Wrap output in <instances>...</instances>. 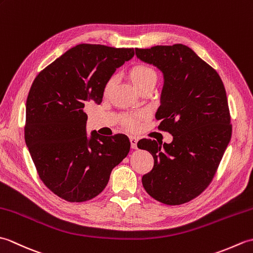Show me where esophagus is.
<instances>
[{
    "label": "esophagus",
    "mask_w": 253,
    "mask_h": 253,
    "mask_svg": "<svg viewBox=\"0 0 253 253\" xmlns=\"http://www.w3.org/2000/svg\"><path fill=\"white\" fill-rule=\"evenodd\" d=\"M129 140H130V144H131V148L132 149H137V143L138 140L135 137H129Z\"/></svg>",
    "instance_id": "obj_1"
}]
</instances>
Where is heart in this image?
Listing matches in <instances>:
<instances>
[{
	"mask_svg": "<svg viewBox=\"0 0 253 253\" xmlns=\"http://www.w3.org/2000/svg\"><path fill=\"white\" fill-rule=\"evenodd\" d=\"M129 76L132 84H135V87L138 90H140L143 85H146L148 84H155L157 83V78H158L157 73H155L154 69L148 65H144V64H137V65L131 67L129 72ZM113 84H114V77H111L106 80L103 88L104 94H107L110 92ZM123 123L124 125H125L127 128H129V129H135L138 125L137 118L130 115H127L124 117Z\"/></svg>",
	"mask_w": 253,
	"mask_h": 253,
	"instance_id": "obj_1",
	"label": "heart"
}]
</instances>
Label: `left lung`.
I'll use <instances>...</instances> for the list:
<instances>
[{
  "label": "left lung",
  "instance_id": "left-lung-1",
  "mask_svg": "<svg viewBox=\"0 0 253 253\" xmlns=\"http://www.w3.org/2000/svg\"><path fill=\"white\" fill-rule=\"evenodd\" d=\"M136 55L163 74L155 118L161 121L160 129L173 136L170 143L138 142L154 159L142 185L155 200L178 206L210 185L230 141L226 91L215 69L184 44L136 49Z\"/></svg>",
  "mask_w": 253,
  "mask_h": 253
}]
</instances>
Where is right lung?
<instances>
[{"label":"right lung","mask_w":253,"mask_h":253,"mask_svg":"<svg viewBox=\"0 0 253 253\" xmlns=\"http://www.w3.org/2000/svg\"><path fill=\"white\" fill-rule=\"evenodd\" d=\"M133 54V49L78 44L31 84L25 141L41 180L64 200L84 202L98 196L129 152V139L123 133L87 136L84 106L101 104L106 80Z\"/></svg>","instance_id":"obj_1"}]
</instances>
